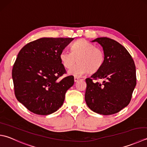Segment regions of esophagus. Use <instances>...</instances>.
Wrapping results in <instances>:
<instances>
[{
    "label": "esophagus",
    "instance_id": "esophagus-1",
    "mask_svg": "<svg viewBox=\"0 0 147 147\" xmlns=\"http://www.w3.org/2000/svg\"><path fill=\"white\" fill-rule=\"evenodd\" d=\"M74 82H77L79 80H80V78H78V77H74Z\"/></svg>",
    "mask_w": 147,
    "mask_h": 147
}]
</instances>
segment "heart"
I'll list each match as a JSON object with an SVG mask.
<instances>
[{"mask_svg": "<svg viewBox=\"0 0 147 147\" xmlns=\"http://www.w3.org/2000/svg\"><path fill=\"white\" fill-rule=\"evenodd\" d=\"M77 59L78 64L71 67ZM60 59L66 69H69L70 75L80 77L89 71L96 72L104 64L105 53L101 48L84 39H78L71 46V51L63 50L60 53Z\"/></svg>", "mask_w": 147, "mask_h": 147, "instance_id": "1", "label": "heart"}]
</instances>
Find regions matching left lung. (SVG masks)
Wrapping results in <instances>:
<instances>
[{"label": "left lung", "instance_id": "left-lung-1", "mask_svg": "<svg viewBox=\"0 0 147 147\" xmlns=\"http://www.w3.org/2000/svg\"><path fill=\"white\" fill-rule=\"evenodd\" d=\"M92 41L102 47L105 60L99 70L86 79L85 99L91 110L110 115L130 102L136 85V67L131 55L119 42L108 37H98ZM97 79L105 81L102 84L92 81Z\"/></svg>", "mask_w": 147, "mask_h": 147}]
</instances>
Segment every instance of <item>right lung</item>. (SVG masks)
<instances>
[{"label":"right lung","instance_id":"right-lung-1","mask_svg":"<svg viewBox=\"0 0 147 147\" xmlns=\"http://www.w3.org/2000/svg\"><path fill=\"white\" fill-rule=\"evenodd\" d=\"M73 38L42 37L22 48L12 70L17 100L32 113L48 115L61 107L74 77L66 73L60 53Z\"/></svg>","mask_w":147,"mask_h":147}]
</instances>
